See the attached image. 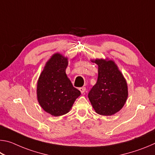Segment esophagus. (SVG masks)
Listing matches in <instances>:
<instances>
[{
    "instance_id": "1",
    "label": "esophagus",
    "mask_w": 155,
    "mask_h": 155,
    "mask_svg": "<svg viewBox=\"0 0 155 155\" xmlns=\"http://www.w3.org/2000/svg\"><path fill=\"white\" fill-rule=\"evenodd\" d=\"M79 90L81 91V94H84V92H85V90H86V88L85 87H80L79 88Z\"/></svg>"
}]
</instances>
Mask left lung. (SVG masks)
<instances>
[{
  "mask_svg": "<svg viewBox=\"0 0 155 155\" xmlns=\"http://www.w3.org/2000/svg\"><path fill=\"white\" fill-rule=\"evenodd\" d=\"M98 76L96 85L88 94L95 111L102 115H112L118 112L127 101V83L118 68L111 60L96 59Z\"/></svg>",
  "mask_w": 155,
  "mask_h": 155,
  "instance_id": "1",
  "label": "left lung"
}]
</instances>
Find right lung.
<instances>
[{
    "instance_id": "right-lung-1",
    "label": "right lung",
    "mask_w": 155,
    "mask_h": 155,
    "mask_svg": "<svg viewBox=\"0 0 155 155\" xmlns=\"http://www.w3.org/2000/svg\"><path fill=\"white\" fill-rule=\"evenodd\" d=\"M68 58L59 53L51 57L44 66L37 85V96L44 111L54 116L70 111L81 91L73 87L65 74Z\"/></svg>"
}]
</instances>
